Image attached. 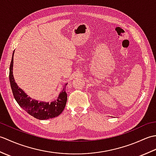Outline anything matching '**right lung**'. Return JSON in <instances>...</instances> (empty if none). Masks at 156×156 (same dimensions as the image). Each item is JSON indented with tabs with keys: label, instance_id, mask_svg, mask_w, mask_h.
<instances>
[{
	"label": "right lung",
	"instance_id": "right-lung-1",
	"mask_svg": "<svg viewBox=\"0 0 156 156\" xmlns=\"http://www.w3.org/2000/svg\"><path fill=\"white\" fill-rule=\"evenodd\" d=\"M13 55L14 52L12 54L11 64H10L9 80L13 96L17 103L29 115L39 120H45V119L58 117L62 113L66 107L67 94L65 90L67 84H65L64 89L60 92L57 100L51 102V103L38 101L28 97L23 90L19 88L14 80L12 74Z\"/></svg>",
	"mask_w": 156,
	"mask_h": 156
}]
</instances>
